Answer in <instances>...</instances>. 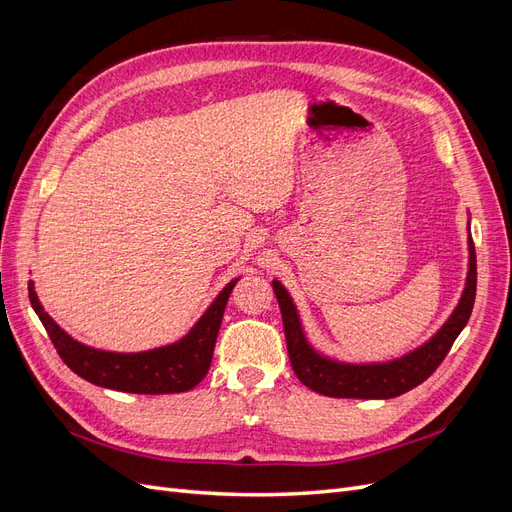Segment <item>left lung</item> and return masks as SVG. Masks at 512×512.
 Masks as SVG:
<instances>
[{"instance_id":"left-lung-1","label":"left lung","mask_w":512,"mask_h":512,"mask_svg":"<svg viewBox=\"0 0 512 512\" xmlns=\"http://www.w3.org/2000/svg\"><path fill=\"white\" fill-rule=\"evenodd\" d=\"M273 292L280 303L286 346L294 374L297 378L320 395L346 397V399H391L408 393L414 386L425 382L444 356L451 350L453 342L466 327L474 297H476V252L470 235L468 222V275L466 286L455 305L453 314L446 318L442 327L433 333L425 344L397 356L391 361L380 363H348L337 361L316 350L303 331L299 309L294 305L290 292L280 280H273Z\"/></svg>"}]
</instances>
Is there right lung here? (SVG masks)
Segmentation results:
<instances>
[{
  "instance_id": "right-lung-1",
  "label": "right lung",
  "mask_w": 512,
  "mask_h": 512,
  "mask_svg": "<svg viewBox=\"0 0 512 512\" xmlns=\"http://www.w3.org/2000/svg\"><path fill=\"white\" fill-rule=\"evenodd\" d=\"M237 282L239 277L230 280L222 288L218 297L205 309V314L196 320L194 327L181 339L145 352H108L76 342L72 335H68L44 312L34 290V282H29V301H32L34 312L44 324L46 333H49L61 361L76 376L113 391L164 395L190 391L207 376L224 309Z\"/></svg>"
}]
</instances>
